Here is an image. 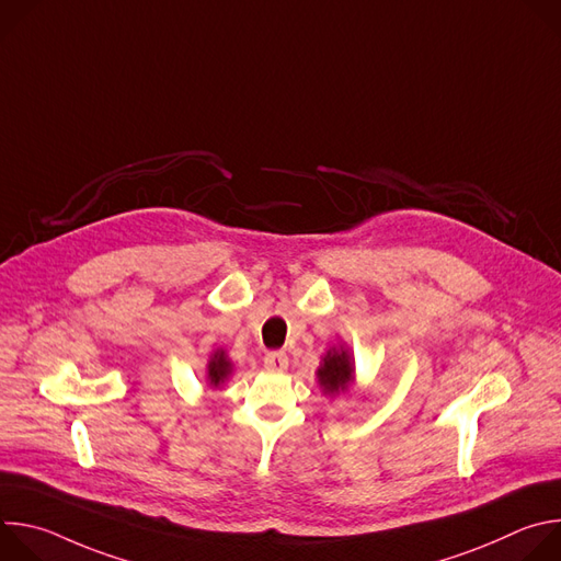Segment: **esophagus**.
Here are the masks:
<instances>
[{
	"label": "esophagus",
	"instance_id": "34e87169",
	"mask_svg": "<svg viewBox=\"0 0 561 561\" xmlns=\"http://www.w3.org/2000/svg\"><path fill=\"white\" fill-rule=\"evenodd\" d=\"M264 368L271 373H284L288 368V357L282 351H271L264 357Z\"/></svg>",
	"mask_w": 561,
	"mask_h": 561
}]
</instances>
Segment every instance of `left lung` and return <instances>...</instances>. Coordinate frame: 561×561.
<instances>
[{"label":"left lung","mask_w":561,"mask_h":561,"mask_svg":"<svg viewBox=\"0 0 561 561\" xmlns=\"http://www.w3.org/2000/svg\"><path fill=\"white\" fill-rule=\"evenodd\" d=\"M317 381L324 388L327 394H337L340 390L342 392L348 390V386L355 381V366L344 346L340 348L333 346L324 355L322 366L317 368Z\"/></svg>","instance_id":"left-lung-1"}]
</instances>
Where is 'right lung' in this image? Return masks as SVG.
<instances>
[{"label": "right lung", "mask_w": 561, "mask_h": 561, "mask_svg": "<svg viewBox=\"0 0 561 561\" xmlns=\"http://www.w3.org/2000/svg\"><path fill=\"white\" fill-rule=\"evenodd\" d=\"M230 373H232V364L226 357V353L224 351H215L210 355V359H208V381H210V386L217 388L219 383H224V379H228Z\"/></svg>", "instance_id": "1"}]
</instances>
